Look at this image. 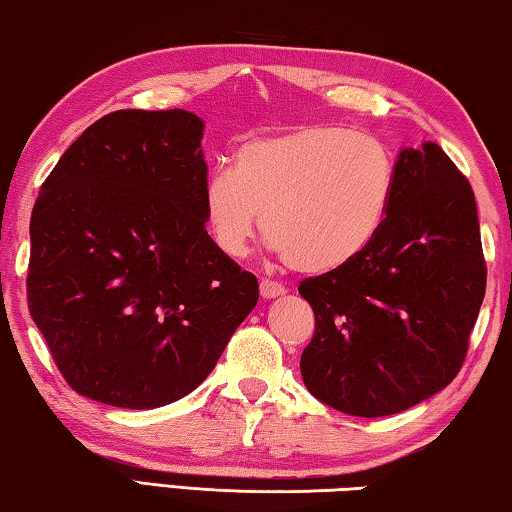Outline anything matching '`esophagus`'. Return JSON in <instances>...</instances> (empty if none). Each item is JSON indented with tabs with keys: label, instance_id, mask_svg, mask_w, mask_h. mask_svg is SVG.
Returning <instances> with one entry per match:
<instances>
[{
	"label": "esophagus",
	"instance_id": "obj_1",
	"mask_svg": "<svg viewBox=\"0 0 512 512\" xmlns=\"http://www.w3.org/2000/svg\"><path fill=\"white\" fill-rule=\"evenodd\" d=\"M259 293H262L264 300H271V298L282 296V293H287V287L275 280H262L259 282Z\"/></svg>",
	"mask_w": 512,
	"mask_h": 512
}]
</instances>
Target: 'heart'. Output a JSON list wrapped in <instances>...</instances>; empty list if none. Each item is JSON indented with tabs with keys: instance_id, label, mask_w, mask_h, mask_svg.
<instances>
[{
	"instance_id": "b5f03b06",
	"label": "heart",
	"mask_w": 512,
	"mask_h": 512,
	"mask_svg": "<svg viewBox=\"0 0 512 512\" xmlns=\"http://www.w3.org/2000/svg\"><path fill=\"white\" fill-rule=\"evenodd\" d=\"M395 192V160L370 133L307 126L248 140L235 167L203 183V214L216 248L244 257L259 214L277 253L302 273H329L377 237Z\"/></svg>"
}]
</instances>
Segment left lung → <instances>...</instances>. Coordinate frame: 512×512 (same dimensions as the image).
Returning <instances> with one entry per match:
<instances>
[{
  "instance_id": "left-lung-1",
  "label": "left lung",
  "mask_w": 512,
  "mask_h": 512,
  "mask_svg": "<svg viewBox=\"0 0 512 512\" xmlns=\"http://www.w3.org/2000/svg\"><path fill=\"white\" fill-rule=\"evenodd\" d=\"M298 291L316 316L300 357L316 400L381 418L443 391L463 366L485 296L467 178L436 142L402 149L391 210L372 244Z\"/></svg>"
}]
</instances>
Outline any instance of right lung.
Here are the masks:
<instances>
[{
    "label": "right lung",
    "mask_w": 512,
    "mask_h": 512,
    "mask_svg": "<svg viewBox=\"0 0 512 512\" xmlns=\"http://www.w3.org/2000/svg\"><path fill=\"white\" fill-rule=\"evenodd\" d=\"M203 119L117 110L40 187L27 298L76 393L158 409L210 375L255 309L257 277L205 230Z\"/></svg>",
    "instance_id": "right-lung-1"
}]
</instances>
